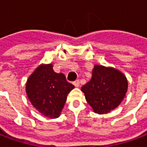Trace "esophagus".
Returning <instances> with one entry per match:
<instances>
[{"mask_svg":"<svg viewBox=\"0 0 147 147\" xmlns=\"http://www.w3.org/2000/svg\"><path fill=\"white\" fill-rule=\"evenodd\" d=\"M73 84L75 85V86H76V87L80 86V80H76L75 82H73Z\"/></svg>","mask_w":147,"mask_h":147,"instance_id":"1","label":"esophagus"}]
</instances>
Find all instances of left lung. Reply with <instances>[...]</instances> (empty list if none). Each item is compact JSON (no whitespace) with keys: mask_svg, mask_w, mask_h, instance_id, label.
Returning a JSON list of instances; mask_svg holds the SVG:
<instances>
[{"mask_svg":"<svg viewBox=\"0 0 147 147\" xmlns=\"http://www.w3.org/2000/svg\"><path fill=\"white\" fill-rule=\"evenodd\" d=\"M81 90L94 113H107L122 102L127 90V81L118 70L95 65L91 80Z\"/></svg>","mask_w":147,"mask_h":147,"instance_id":"left-lung-1","label":"left lung"}]
</instances>
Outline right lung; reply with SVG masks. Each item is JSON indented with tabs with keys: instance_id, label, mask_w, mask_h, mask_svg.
<instances>
[{
	"instance_id": "right-lung-1",
	"label": "right lung",
	"mask_w": 147,
	"mask_h": 147,
	"mask_svg": "<svg viewBox=\"0 0 147 147\" xmlns=\"http://www.w3.org/2000/svg\"><path fill=\"white\" fill-rule=\"evenodd\" d=\"M74 85L64 74L56 73L51 64L37 67L27 80L26 91L31 104L42 115L57 118Z\"/></svg>"
}]
</instances>
